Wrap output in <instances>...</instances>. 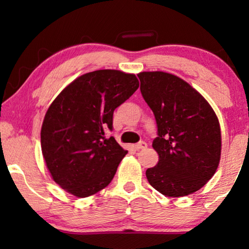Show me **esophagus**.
I'll return each instance as SVG.
<instances>
[{"label":"esophagus","instance_id":"1","mask_svg":"<svg viewBox=\"0 0 249 249\" xmlns=\"http://www.w3.org/2000/svg\"><path fill=\"white\" fill-rule=\"evenodd\" d=\"M146 147H147V144H146L145 142H139L138 144L134 145V148L137 149V151H139V149H144Z\"/></svg>","mask_w":249,"mask_h":249}]
</instances>
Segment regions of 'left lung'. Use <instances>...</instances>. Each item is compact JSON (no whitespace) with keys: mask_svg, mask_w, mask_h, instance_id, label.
Returning a JSON list of instances; mask_svg holds the SVG:
<instances>
[{"mask_svg":"<svg viewBox=\"0 0 249 249\" xmlns=\"http://www.w3.org/2000/svg\"><path fill=\"white\" fill-rule=\"evenodd\" d=\"M138 78L158 125L153 148L159 162L146 170L149 185L169 197L190 195L219 166V120L205 98L175 74L152 71L141 72Z\"/></svg>","mask_w":249,"mask_h":249,"instance_id":"left-lung-1","label":"left lung"}]
</instances>
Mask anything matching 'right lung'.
Masks as SVG:
<instances>
[{"instance_id": "add662e5", "label": "right lung", "mask_w": 249, "mask_h": 249, "mask_svg": "<svg viewBox=\"0 0 249 249\" xmlns=\"http://www.w3.org/2000/svg\"><path fill=\"white\" fill-rule=\"evenodd\" d=\"M139 87L135 74L119 70L85 73L61 91L44 118L40 144L54 181L88 197L112 181L127 151L114 137L113 112Z\"/></svg>"}]
</instances>
